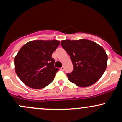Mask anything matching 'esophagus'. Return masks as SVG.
<instances>
[{
	"mask_svg": "<svg viewBox=\"0 0 122 122\" xmlns=\"http://www.w3.org/2000/svg\"><path fill=\"white\" fill-rule=\"evenodd\" d=\"M64 69H65V68H64V66H62L61 68V70H62V71H64Z\"/></svg>",
	"mask_w": 122,
	"mask_h": 122,
	"instance_id": "obj_1",
	"label": "esophagus"
}]
</instances>
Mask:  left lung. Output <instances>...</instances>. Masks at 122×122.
<instances>
[{"label":"left lung","mask_w":122,"mask_h":122,"mask_svg":"<svg viewBox=\"0 0 122 122\" xmlns=\"http://www.w3.org/2000/svg\"><path fill=\"white\" fill-rule=\"evenodd\" d=\"M61 45L69 55L73 65L68 80L80 87H87L97 82L106 68L108 57L104 49L92 41L65 40Z\"/></svg>","instance_id":"8db88e82"}]
</instances>
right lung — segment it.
Returning <instances> with one entry per match:
<instances>
[{
  "mask_svg": "<svg viewBox=\"0 0 122 122\" xmlns=\"http://www.w3.org/2000/svg\"><path fill=\"white\" fill-rule=\"evenodd\" d=\"M60 43L54 40H35L21 47L14 58L15 70L25 85L41 89L53 81L58 69L51 56Z\"/></svg>",
  "mask_w": 122,
  "mask_h": 122,
  "instance_id": "1",
  "label": "right lung"
}]
</instances>
